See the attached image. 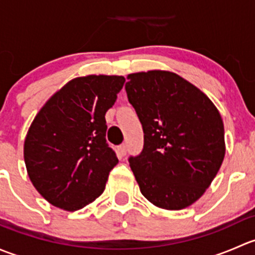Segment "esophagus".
I'll return each mask as SVG.
<instances>
[{
	"label": "esophagus",
	"mask_w": 255,
	"mask_h": 255,
	"mask_svg": "<svg viewBox=\"0 0 255 255\" xmlns=\"http://www.w3.org/2000/svg\"><path fill=\"white\" fill-rule=\"evenodd\" d=\"M118 150H120V153L122 154V155H126V153H127V145H126V144H121V145L118 146Z\"/></svg>",
	"instance_id": "obj_1"
}]
</instances>
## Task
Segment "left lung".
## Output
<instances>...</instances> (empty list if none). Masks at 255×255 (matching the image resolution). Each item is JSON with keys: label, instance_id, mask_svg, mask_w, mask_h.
<instances>
[{"label": "left lung", "instance_id": "left-lung-1", "mask_svg": "<svg viewBox=\"0 0 255 255\" xmlns=\"http://www.w3.org/2000/svg\"><path fill=\"white\" fill-rule=\"evenodd\" d=\"M126 92L144 132L129 156L140 192L155 206L182 210L200 199L225 158L220 112L196 86L170 71L128 75Z\"/></svg>", "mask_w": 255, "mask_h": 255}]
</instances>
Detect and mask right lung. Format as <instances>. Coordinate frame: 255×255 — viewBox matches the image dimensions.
Returning <instances> with one entry per match:
<instances>
[{
    "label": "right lung",
    "instance_id": "obj_1",
    "mask_svg": "<svg viewBox=\"0 0 255 255\" xmlns=\"http://www.w3.org/2000/svg\"><path fill=\"white\" fill-rule=\"evenodd\" d=\"M125 81L116 75L73 79L48 100L30 125L24 140L28 176L55 207L78 211L104 192L118 163L106 142L105 115Z\"/></svg>",
    "mask_w": 255,
    "mask_h": 255
}]
</instances>
